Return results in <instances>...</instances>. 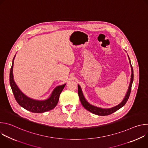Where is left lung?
Returning <instances> with one entry per match:
<instances>
[{
	"label": "left lung",
	"instance_id": "left-lung-1",
	"mask_svg": "<svg viewBox=\"0 0 148 148\" xmlns=\"http://www.w3.org/2000/svg\"><path fill=\"white\" fill-rule=\"evenodd\" d=\"M128 57H129V56H128ZM129 59H130V64H131V71H132L131 79V81H130V86H129L127 93H126L124 99H123V101L120 103H119L118 105H116V106L114 107L111 108L103 109V108H99V107H95V106H94V105H91L90 103H89L87 101V100L85 99V98H84L80 86L79 85L78 86V95H79L80 101L81 102V104L82 105V106L84 108H85L87 110H88V111H90V112H92V113H93L95 115H100V116H105V115H110V114L115 112V111H116L117 110H118L119 109L122 108L123 106H124L125 103H126V102H127L129 97H130L131 91L132 82H133V80H134V70H133L132 66L131 64L130 58H129Z\"/></svg>",
	"mask_w": 148,
	"mask_h": 148
}]
</instances>
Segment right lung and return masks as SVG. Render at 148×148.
<instances>
[{"mask_svg":"<svg viewBox=\"0 0 148 148\" xmlns=\"http://www.w3.org/2000/svg\"><path fill=\"white\" fill-rule=\"evenodd\" d=\"M14 58L15 56L13 59L12 66L10 71L9 80L12 92L17 102L23 108L34 113H43L54 108L58 102L60 95L66 84L57 86L52 92L51 96L46 100L38 101L27 97L20 90L13 79V67Z\"/></svg>","mask_w":148,"mask_h":148,"instance_id":"add662e5","label":"right lung"}]
</instances>
